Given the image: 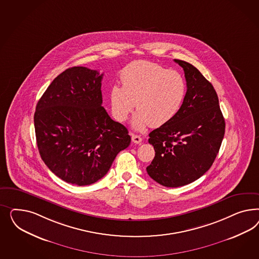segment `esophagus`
I'll list each match as a JSON object with an SVG mask.
<instances>
[{"label":"esophagus","mask_w":259,"mask_h":259,"mask_svg":"<svg viewBox=\"0 0 259 259\" xmlns=\"http://www.w3.org/2000/svg\"><path fill=\"white\" fill-rule=\"evenodd\" d=\"M131 137H132V141L134 143H137V144H140L142 141V138L139 135H135V134H131Z\"/></svg>","instance_id":"esophagus-1"}]
</instances>
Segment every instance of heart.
<instances>
[{"label":"heart","instance_id":"b5f03b06","mask_svg":"<svg viewBox=\"0 0 259 259\" xmlns=\"http://www.w3.org/2000/svg\"><path fill=\"white\" fill-rule=\"evenodd\" d=\"M122 87L110 88L112 112L119 121H124L136 105L133 126L142 130L146 126L159 127L178 116L186 96V82L177 71L158 63L136 61L121 70Z\"/></svg>","mask_w":259,"mask_h":259}]
</instances>
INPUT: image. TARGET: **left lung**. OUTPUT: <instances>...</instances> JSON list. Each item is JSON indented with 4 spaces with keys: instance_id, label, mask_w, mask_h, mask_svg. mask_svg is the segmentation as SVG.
<instances>
[{
    "instance_id": "8db88e82",
    "label": "left lung",
    "mask_w": 259,
    "mask_h": 259,
    "mask_svg": "<svg viewBox=\"0 0 259 259\" xmlns=\"http://www.w3.org/2000/svg\"><path fill=\"white\" fill-rule=\"evenodd\" d=\"M184 70L187 91L178 116L149 134L155 157L146 168L165 187L196 181L212 166L225 133L219 97L210 81L191 63L175 60Z\"/></svg>"
}]
</instances>
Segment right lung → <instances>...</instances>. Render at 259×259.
<instances>
[{
  "mask_svg": "<svg viewBox=\"0 0 259 259\" xmlns=\"http://www.w3.org/2000/svg\"><path fill=\"white\" fill-rule=\"evenodd\" d=\"M103 74L83 66L61 73L36 106L39 155L61 180L78 186L101 180L131 137L102 106Z\"/></svg>",
  "mask_w": 259,
  "mask_h": 259,
  "instance_id": "1",
  "label": "right lung"
}]
</instances>
